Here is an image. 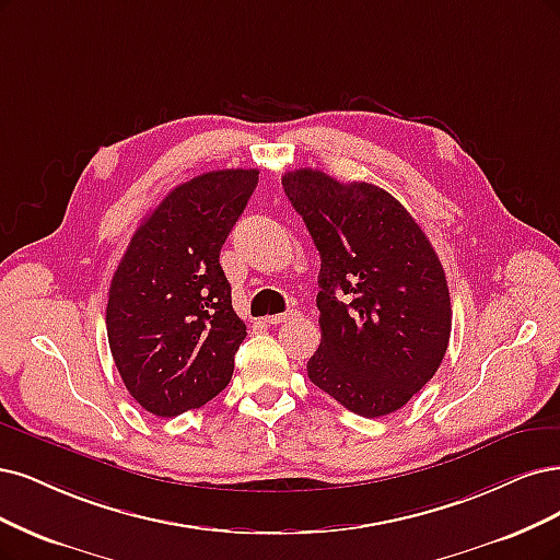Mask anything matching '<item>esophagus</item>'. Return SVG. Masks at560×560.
<instances>
[{
	"mask_svg": "<svg viewBox=\"0 0 560 560\" xmlns=\"http://www.w3.org/2000/svg\"><path fill=\"white\" fill-rule=\"evenodd\" d=\"M294 315H296V313L287 311V313H280V315H268L266 322H268V324H282V322H287V319H292Z\"/></svg>",
	"mask_w": 560,
	"mask_h": 560,
	"instance_id": "obj_1",
	"label": "esophagus"
}]
</instances>
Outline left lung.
I'll return each instance as SVG.
<instances>
[{
    "label": "left lung",
    "mask_w": 560,
    "mask_h": 560,
    "mask_svg": "<svg viewBox=\"0 0 560 560\" xmlns=\"http://www.w3.org/2000/svg\"><path fill=\"white\" fill-rule=\"evenodd\" d=\"M282 185L322 257V342L307 377L354 415L396 412L450 345L452 303L435 249L382 187L317 168L289 171Z\"/></svg>",
    "instance_id": "left-lung-1"
}]
</instances>
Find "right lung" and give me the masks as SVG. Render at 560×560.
Returning a JSON list of instances; mask_svg holds the SVG:
<instances>
[{
  "mask_svg": "<svg viewBox=\"0 0 560 560\" xmlns=\"http://www.w3.org/2000/svg\"><path fill=\"white\" fill-rule=\"evenodd\" d=\"M259 183L257 168L191 178L133 231L108 289V345L127 392L158 417L215 398L247 336L220 249Z\"/></svg>",
  "mask_w": 560,
  "mask_h": 560,
  "instance_id": "obj_1",
  "label": "right lung"
}]
</instances>
